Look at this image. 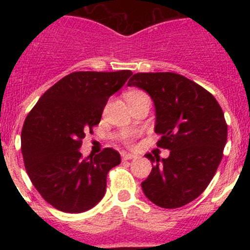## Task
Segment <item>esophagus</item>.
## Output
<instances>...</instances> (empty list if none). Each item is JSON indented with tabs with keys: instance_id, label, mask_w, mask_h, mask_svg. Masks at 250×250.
<instances>
[{
	"instance_id": "34e87169",
	"label": "esophagus",
	"mask_w": 250,
	"mask_h": 250,
	"mask_svg": "<svg viewBox=\"0 0 250 250\" xmlns=\"http://www.w3.org/2000/svg\"><path fill=\"white\" fill-rule=\"evenodd\" d=\"M136 156L132 155V154H129V152H121V159L123 160H131V159H135Z\"/></svg>"
}]
</instances>
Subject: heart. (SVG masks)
Masks as SVG:
<instances>
[{"label": "heart", "instance_id": "1", "mask_svg": "<svg viewBox=\"0 0 250 250\" xmlns=\"http://www.w3.org/2000/svg\"><path fill=\"white\" fill-rule=\"evenodd\" d=\"M145 92L143 91H139V90H134V91H130L129 94H127V100H130V99H135V98H140V96H145ZM132 134L131 132H125L123 135V138H121V140H123L124 144H127L129 145L130 143H131L132 140Z\"/></svg>", "mask_w": 250, "mask_h": 250}]
</instances>
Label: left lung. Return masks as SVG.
Returning a JSON list of instances; mask_svg holds the SVG:
<instances>
[{"label":"left lung","mask_w":250,"mask_h":250,"mask_svg":"<svg viewBox=\"0 0 250 250\" xmlns=\"http://www.w3.org/2000/svg\"><path fill=\"white\" fill-rule=\"evenodd\" d=\"M145 90L155 104L156 146L167 159L146 154L151 173L141 183L147 199L175 209L207 189L223 158L228 136L224 112L210 92L174 72H139L127 83Z\"/></svg>","instance_id":"1"}]
</instances>
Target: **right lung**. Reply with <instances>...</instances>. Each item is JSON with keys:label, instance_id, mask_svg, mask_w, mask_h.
Returning a JSON list of instances; mask_svg holds the SVG:
<instances>
[{"label": "right lung", "instance_id": "1", "mask_svg": "<svg viewBox=\"0 0 250 250\" xmlns=\"http://www.w3.org/2000/svg\"><path fill=\"white\" fill-rule=\"evenodd\" d=\"M131 75L130 70L72 72L51 86L28 112L21 132L26 171L43 199L59 210L83 213L103 199L106 176L120 164V154L105 147L83 158L79 149L85 132L100 123L110 96Z\"/></svg>", "mask_w": 250, "mask_h": 250}]
</instances>
